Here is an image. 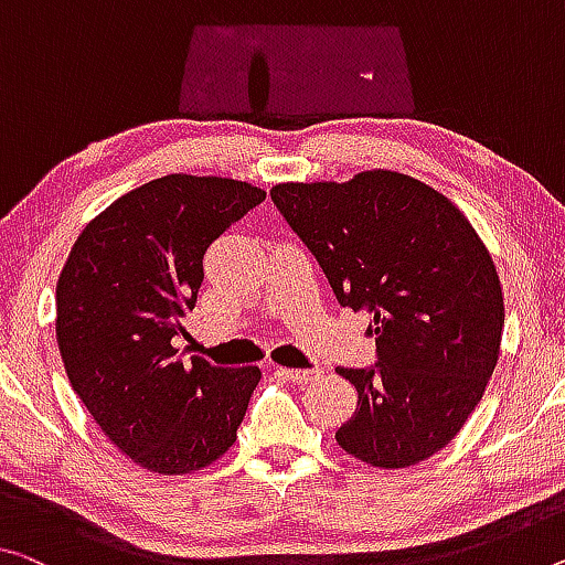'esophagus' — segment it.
Returning <instances> with one entry per match:
<instances>
[{
	"label": "esophagus",
	"instance_id": "1",
	"mask_svg": "<svg viewBox=\"0 0 565 565\" xmlns=\"http://www.w3.org/2000/svg\"><path fill=\"white\" fill-rule=\"evenodd\" d=\"M277 373H280V376H285L288 381H292V384H298V386H306V384H310V381H316V379H320V369H285V366H280L277 369Z\"/></svg>",
	"mask_w": 565,
	"mask_h": 565
}]
</instances>
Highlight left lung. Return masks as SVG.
Returning a JSON list of instances; mask_svg holds the SVG:
<instances>
[{"label": "left lung", "mask_w": 565, "mask_h": 565, "mask_svg": "<svg viewBox=\"0 0 565 565\" xmlns=\"http://www.w3.org/2000/svg\"><path fill=\"white\" fill-rule=\"evenodd\" d=\"M343 308L369 310L379 363L335 369L359 406L335 431L351 457L402 470L445 449L498 366L505 306L494 263L437 189L373 169L351 181L275 184Z\"/></svg>", "instance_id": "obj_1"}]
</instances>
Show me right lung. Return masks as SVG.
Wrapping results in <instances>:
<instances>
[{
    "instance_id": "1",
    "label": "right lung",
    "mask_w": 565,
    "mask_h": 565,
    "mask_svg": "<svg viewBox=\"0 0 565 565\" xmlns=\"http://www.w3.org/2000/svg\"><path fill=\"white\" fill-rule=\"evenodd\" d=\"M263 199L247 181L169 173L116 199L67 255L55 290L67 379L143 470H202L237 439L263 373L184 363L171 338L186 335L206 247Z\"/></svg>"
}]
</instances>
